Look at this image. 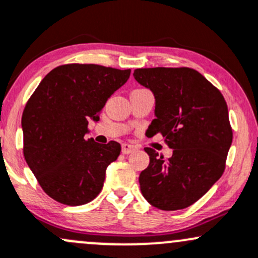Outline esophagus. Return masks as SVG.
<instances>
[{"mask_svg": "<svg viewBox=\"0 0 258 258\" xmlns=\"http://www.w3.org/2000/svg\"><path fill=\"white\" fill-rule=\"evenodd\" d=\"M136 149V147L134 144H130V143H123L122 147H121V152L123 154H128V153H132Z\"/></svg>", "mask_w": 258, "mask_h": 258, "instance_id": "1", "label": "esophagus"}]
</instances>
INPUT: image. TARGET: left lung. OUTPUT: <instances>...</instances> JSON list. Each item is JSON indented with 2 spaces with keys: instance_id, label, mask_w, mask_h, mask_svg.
I'll list each match as a JSON object with an SVG mask.
<instances>
[{
  "instance_id": "8db88e82",
  "label": "left lung",
  "mask_w": 258,
  "mask_h": 258,
  "mask_svg": "<svg viewBox=\"0 0 258 258\" xmlns=\"http://www.w3.org/2000/svg\"><path fill=\"white\" fill-rule=\"evenodd\" d=\"M134 77L155 99L151 137H165L172 155L164 160L144 148L149 165L141 172L143 197L161 211L194 205L223 175L233 130L222 93L196 70L138 69Z\"/></svg>"
}]
</instances>
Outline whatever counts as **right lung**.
Wrapping results in <instances>:
<instances>
[{"instance_id": "obj_1", "label": "right lung", "mask_w": 258, "mask_h": 258, "mask_svg": "<svg viewBox=\"0 0 258 258\" xmlns=\"http://www.w3.org/2000/svg\"><path fill=\"white\" fill-rule=\"evenodd\" d=\"M131 70L99 64H63L40 82L22 116L24 158L45 194L67 206L90 202L101 191L106 168L120 143L87 140L89 120L98 122L107 99Z\"/></svg>"}]
</instances>
